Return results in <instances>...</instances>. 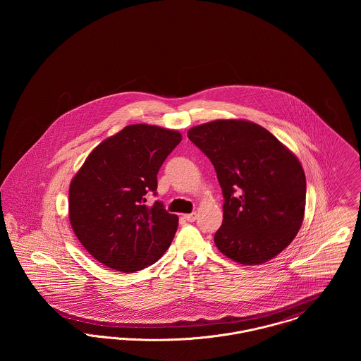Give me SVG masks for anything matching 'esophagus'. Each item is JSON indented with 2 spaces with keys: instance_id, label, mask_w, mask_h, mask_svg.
<instances>
[{
  "instance_id": "34e87169",
  "label": "esophagus",
  "mask_w": 361,
  "mask_h": 361,
  "mask_svg": "<svg viewBox=\"0 0 361 361\" xmlns=\"http://www.w3.org/2000/svg\"><path fill=\"white\" fill-rule=\"evenodd\" d=\"M196 218H197V214H196V212H192V214H187V215H184V219H185V221H188V222H195V221H196Z\"/></svg>"
}]
</instances>
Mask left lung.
Instances as JSON below:
<instances>
[{"instance_id":"1","label":"left lung","mask_w":361,"mask_h":361,"mask_svg":"<svg viewBox=\"0 0 361 361\" xmlns=\"http://www.w3.org/2000/svg\"><path fill=\"white\" fill-rule=\"evenodd\" d=\"M188 137L212 162L224 193L216 247L243 265L281 253L305 216L306 176L296 155L253 121H209Z\"/></svg>"}]
</instances>
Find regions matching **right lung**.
Instances as JSON below:
<instances>
[{"label":"right lung","instance_id":"right-lung-1","mask_svg":"<svg viewBox=\"0 0 361 361\" xmlns=\"http://www.w3.org/2000/svg\"><path fill=\"white\" fill-rule=\"evenodd\" d=\"M181 142L178 131L131 124L92 150L73 177L69 219L86 250L105 267L133 274L154 264L171 246L178 216L157 195V173Z\"/></svg>","mask_w":361,"mask_h":361}]
</instances>
